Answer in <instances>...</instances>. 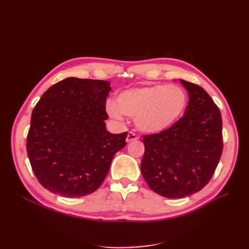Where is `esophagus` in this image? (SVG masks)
Here are the masks:
<instances>
[{
	"label": "esophagus",
	"instance_id": "esophagus-1",
	"mask_svg": "<svg viewBox=\"0 0 249 249\" xmlns=\"http://www.w3.org/2000/svg\"><path fill=\"white\" fill-rule=\"evenodd\" d=\"M138 139V136L135 133H133V132H129L127 133V136H126V142L127 143H130V142H133V141H135V140H137Z\"/></svg>",
	"mask_w": 249,
	"mask_h": 249
}]
</instances>
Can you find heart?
<instances>
[{"label":"heart","mask_w":249,"mask_h":249,"mask_svg":"<svg viewBox=\"0 0 249 249\" xmlns=\"http://www.w3.org/2000/svg\"><path fill=\"white\" fill-rule=\"evenodd\" d=\"M188 103L189 95L183 87L155 84L120 92L116 105L107 104V111L117 120L123 114L133 117L140 132L159 134L169 130L184 116Z\"/></svg>","instance_id":"heart-1"}]
</instances>
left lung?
Instances as JSON below:
<instances>
[{
	"instance_id": "obj_1",
	"label": "left lung",
	"mask_w": 249,
	"mask_h": 249,
	"mask_svg": "<svg viewBox=\"0 0 249 249\" xmlns=\"http://www.w3.org/2000/svg\"><path fill=\"white\" fill-rule=\"evenodd\" d=\"M180 83L189 94L184 116L167 131L142 136V176L150 189L168 198L201 190L214 175L223 147L219 109L205 89Z\"/></svg>"
}]
</instances>
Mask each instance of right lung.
Masks as SVG:
<instances>
[{
	"instance_id": "right-lung-1",
	"label": "right lung",
	"mask_w": 249,
	"mask_h": 249,
	"mask_svg": "<svg viewBox=\"0 0 249 249\" xmlns=\"http://www.w3.org/2000/svg\"><path fill=\"white\" fill-rule=\"evenodd\" d=\"M110 83L67 78L42 94L31 117L27 153L34 175L49 191L65 197L94 192L127 133L111 134L106 100Z\"/></svg>"
}]
</instances>
